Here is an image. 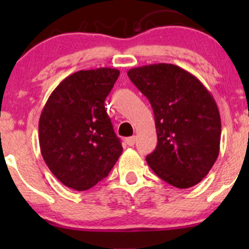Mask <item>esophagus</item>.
<instances>
[{
    "label": "esophagus",
    "instance_id": "34e87169",
    "mask_svg": "<svg viewBox=\"0 0 249 249\" xmlns=\"http://www.w3.org/2000/svg\"><path fill=\"white\" fill-rule=\"evenodd\" d=\"M125 142H126L128 146H133L134 142H136V137H128V138L125 139Z\"/></svg>",
    "mask_w": 249,
    "mask_h": 249
}]
</instances>
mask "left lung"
<instances>
[{
	"instance_id": "8db88e82",
	"label": "left lung",
	"mask_w": 249,
	"mask_h": 249,
	"mask_svg": "<svg viewBox=\"0 0 249 249\" xmlns=\"http://www.w3.org/2000/svg\"><path fill=\"white\" fill-rule=\"evenodd\" d=\"M127 75L153 108L158 144L148 166L174 187L199 184L218 159L221 121L212 93L174 64L133 68Z\"/></svg>"
}]
</instances>
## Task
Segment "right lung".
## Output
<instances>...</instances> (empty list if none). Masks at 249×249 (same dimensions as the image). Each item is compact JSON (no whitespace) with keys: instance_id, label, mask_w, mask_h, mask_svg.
Returning <instances> with one entry per match:
<instances>
[{"instance_id":"obj_1","label":"right lung","mask_w":249,"mask_h":249,"mask_svg":"<svg viewBox=\"0 0 249 249\" xmlns=\"http://www.w3.org/2000/svg\"><path fill=\"white\" fill-rule=\"evenodd\" d=\"M119 70H81L57 85L45 103L38 139L45 164L63 185L95 186L115 166L123 147L104 107Z\"/></svg>"}]
</instances>
